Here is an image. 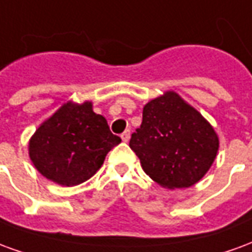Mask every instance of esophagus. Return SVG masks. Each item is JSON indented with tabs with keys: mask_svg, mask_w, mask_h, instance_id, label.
Segmentation results:
<instances>
[{
	"mask_svg": "<svg viewBox=\"0 0 252 252\" xmlns=\"http://www.w3.org/2000/svg\"><path fill=\"white\" fill-rule=\"evenodd\" d=\"M129 137H131V132H129V129H126V131H124L123 133H121V139H123V142H128L129 140Z\"/></svg>",
	"mask_w": 252,
	"mask_h": 252,
	"instance_id": "esophagus-1",
	"label": "esophagus"
}]
</instances>
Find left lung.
Returning <instances> with one entry per match:
<instances>
[{
    "label": "left lung",
    "instance_id": "8db88e82",
    "mask_svg": "<svg viewBox=\"0 0 252 252\" xmlns=\"http://www.w3.org/2000/svg\"><path fill=\"white\" fill-rule=\"evenodd\" d=\"M129 147L150 178L167 189H182L211 169L219 137L200 112L167 92L144 105L142 126L132 133Z\"/></svg>",
    "mask_w": 252,
    "mask_h": 252
}]
</instances>
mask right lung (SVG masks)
<instances>
[{"instance_id":"right-lung-1","label":"right lung","mask_w":252,"mask_h":252,"mask_svg":"<svg viewBox=\"0 0 252 252\" xmlns=\"http://www.w3.org/2000/svg\"><path fill=\"white\" fill-rule=\"evenodd\" d=\"M121 142L92 102H67L36 129L30 158L41 175L62 186L79 185L102 166L106 154Z\"/></svg>"}]
</instances>
